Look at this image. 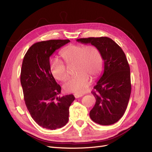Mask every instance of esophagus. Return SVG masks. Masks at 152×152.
Instances as JSON below:
<instances>
[{
    "label": "esophagus",
    "instance_id": "obj_1",
    "mask_svg": "<svg viewBox=\"0 0 152 152\" xmlns=\"http://www.w3.org/2000/svg\"><path fill=\"white\" fill-rule=\"evenodd\" d=\"M83 96V94H74V96L75 98H78V97H80L82 96Z\"/></svg>",
    "mask_w": 152,
    "mask_h": 152
}]
</instances>
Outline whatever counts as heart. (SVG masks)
<instances>
[{"label":"heart","mask_w":152,"mask_h":152,"mask_svg":"<svg viewBox=\"0 0 152 152\" xmlns=\"http://www.w3.org/2000/svg\"><path fill=\"white\" fill-rule=\"evenodd\" d=\"M61 56L67 65L75 64L76 72L78 73L64 84V89L68 92H83L91 83L90 75L96 77L102 70L101 53L94 45H69L61 51ZM51 72L56 79L60 81H65L69 77L66 66L57 60L52 61Z\"/></svg>","instance_id":"b5f03b06"}]
</instances>
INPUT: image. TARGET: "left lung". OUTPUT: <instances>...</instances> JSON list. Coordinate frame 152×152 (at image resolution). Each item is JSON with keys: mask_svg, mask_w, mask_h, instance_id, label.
<instances>
[{"mask_svg": "<svg viewBox=\"0 0 152 152\" xmlns=\"http://www.w3.org/2000/svg\"><path fill=\"white\" fill-rule=\"evenodd\" d=\"M77 41L96 46L104 61L103 75L91 92L96 104L90 111V117L99 124H113L126 111L132 91L130 69L126 55L121 47L108 37Z\"/></svg>", "mask_w": 152, "mask_h": 152, "instance_id": "obj_1", "label": "left lung"}]
</instances>
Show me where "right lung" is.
Instances as JSON below:
<instances>
[{
    "label": "right lung",
    "instance_id": "obj_1",
    "mask_svg": "<svg viewBox=\"0 0 152 152\" xmlns=\"http://www.w3.org/2000/svg\"><path fill=\"white\" fill-rule=\"evenodd\" d=\"M69 39H51L33 44L26 52L20 72L26 106L34 121L48 129L60 128L69 121L73 94L56 97L61 87L51 72L50 57Z\"/></svg>",
    "mask_w": 152,
    "mask_h": 152
}]
</instances>
